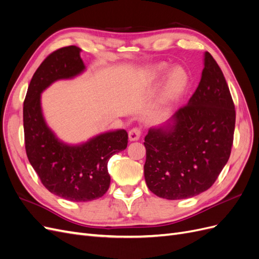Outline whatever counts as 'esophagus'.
<instances>
[{"label":"esophagus","instance_id":"obj_1","mask_svg":"<svg viewBox=\"0 0 259 259\" xmlns=\"http://www.w3.org/2000/svg\"><path fill=\"white\" fill-rule=\"evenodd\" d=\"M140 135H142V130L138 128V127L132 128V130L128 132V138H130L131 142H136V140L139 139Z\"/></svg>","mask_w":259,"mask_h":259}]
</instances>
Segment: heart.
<instances>
[{"label":"heart","instance_id":"b5f03b06","mask_svg":"<svg viewBox=\"0 0 259 259\" xmlns=\"http://www.w3.org/2000/svg\"><path fill=\"white\" fill-rule=\"evenodd\" d=\"M164 71H165V67L163 65L154 66L149 70V76L152 80H158L164 74ZM188 82H189V77H188V74L185 70L179 67L174 68L167 74L166 80L164 82L161 92L162 101L165 103V101H170L178 97L187 88Z\"/></svg>","mask_w":259,"mask_h":259}]
</instances>
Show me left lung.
I'll list each match as a JSON object with an SVG mask.
<instances>
[{
    "label": "left lung",
    "mask_w": 259,
    "mask_h": 259,
    "mask_svg": "<svg viewBox=\"0 0 259 259\" xmlns=\"http://www.w3.org/2000/svg\"><path fill=\"white\" fill-rule=\"evenodd\" d=\"M236 111L223 71L204 53L201 80L188 104L150 127L145 137V179L160 198L180 200L206 191L229 160Z\"/></svg>",
    "instance_id": "left-lung-1"
}]
</instances>
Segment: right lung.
<instances>
[{"label":"right lung","mask_w":259,"mask_h":259,"mask_svg":"<svg viewBox=\"0 0 259 259\" xmlns=\"http://www.w3.org/2000/svg\"><path fill=\"white\" fill-rule=\"evenodd\" d=\"M81 49L67 46L46 58L29 84L23 103V131L29 162L55 195L73 202L96 200L110 186L108 161L127 147L125 130L107 131L80 144L62 142L45 121L41 95L56 81L71 80L86 67Z\"/></svg>","instance_id":"obj_1"}]
</instances>
